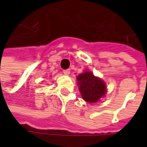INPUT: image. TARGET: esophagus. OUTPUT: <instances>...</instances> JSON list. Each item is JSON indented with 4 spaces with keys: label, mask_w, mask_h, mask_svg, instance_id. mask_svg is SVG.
I'll return each instance as SVG.
<instances>
[{
    "label": "esophagus",
    "mask_w": 147,
    "mask_h": 147,
    "mask_svg": "<svg viewBox=\"0 0 147 147\" xmlns=\"http://www.w3.org/2000/svg\"><path fill=\"white\" fill-rule=\"evenodd\" d=\"M63 73H64V74H65V75H69L70 74V70L69 69H65V70L63 71Z\"/></svg>",
    "instance_id": "esophagus-1"
}]
</instances>
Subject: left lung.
Segmentation results:
<instances>
[{
    "label": "left lung",
    "mask_w": 147,
    "mask_h": 147,
    "mask_svg": "<svg viewBox=\"0 0 147 147\" xmlns=\"http://www.w3.org/2000/svg\"><path fill=\"white\" fill-rule=\"evenodd\" d=\"M78 85L82 99L89 103H96L106 94V86L103 80L86 71L77 77Z\"/></svg>",
    "instance_id": "8db88e82"
}]
</instances>
